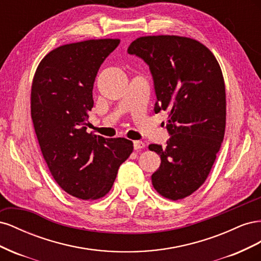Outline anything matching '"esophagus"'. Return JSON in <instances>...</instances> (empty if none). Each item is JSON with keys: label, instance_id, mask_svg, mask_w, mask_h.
Masks as SVG:
<instances>
[{"label": "esophagus", "instance_id": "1", "mask_svg": "<svg viewBox=\"0 0 261 261\" xmlns=\"http://www.w3.org/2000/svg\"><path fill=\"white\" fill-rule=\"evenodd\" d=\"M143 148H145V144L143 143V141H139V140L134 141V149H135V150H140V149H143Z\"/></svg>", "mask_w": 261, "mask_h": 261}]
</instances>
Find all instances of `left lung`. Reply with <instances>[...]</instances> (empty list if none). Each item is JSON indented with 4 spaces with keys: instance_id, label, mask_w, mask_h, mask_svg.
I'll list each match as a JSON object with an SVG mask.
<instances>
[{
    "instance_id": "8db88e82",
    "label": "left lung",
    "mask_w": 261,
    "mask_h": 261,
    "mask_svg": "<svg viewBox=\"0 0 261 261\" xmlns=\"http://www.w3.org/2000/svg\"><path fill=\"white\" fill-rule=\"evenodd\" d=\"M149 66L156 101L154 112L167 111V146L150 144L161 158L151 175L165 198L183 199L208 177L225 130V86L211 51L193 39L149 36L127 50Z\"/></svg>"
}]
</instances>
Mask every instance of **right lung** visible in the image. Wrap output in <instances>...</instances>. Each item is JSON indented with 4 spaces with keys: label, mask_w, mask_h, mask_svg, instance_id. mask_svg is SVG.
Here are the masks:
<instances>
[{
    "label": "right lung",
    "mask_w": 261,
    "mask_h": 261,
    "mask_svg": "<svg viewBox=\"0 0 261 261\" xmlns=\"http://www.w3.org/2000/svg\"><path fill=\"white\" fill-rule=\"evenodd\" d=\"M118 44L99 39L59 46L40 62L31 87V117L44 160L61 188L84 200L107 195L133 152L130 140L92 135L85 126L98 70Z\"/></svg>",
    "instance_id": "obj_1"
}]
</instances>
